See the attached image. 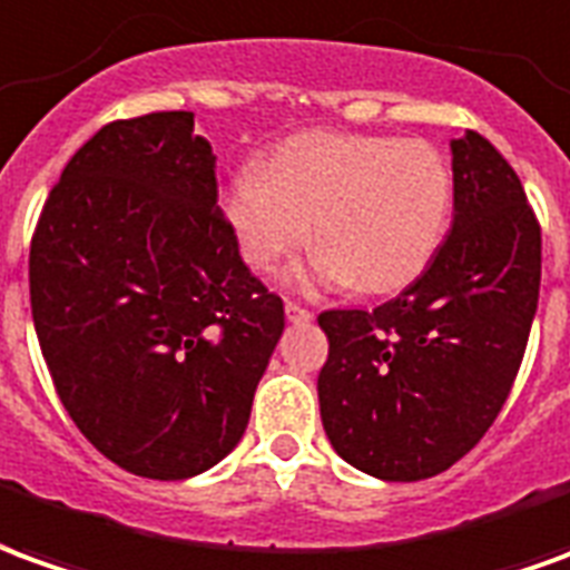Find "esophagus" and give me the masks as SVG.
<instances>
[{"label":"esophagus","mask_w":570,"mask_h":570,"mask_svg":"<svg viewBox=\"0 0 570 570\" xmlns=\"http://www.w3.org/2000/svg\"><path fill=\"white\" fill-rule=\"evenodd\" d=\"M285 316L292 318V322H309V318H313V313H309L306 306L294 304V301H285Z\"/></svg>","instance_id":"esophagus-1"}]
</instances>
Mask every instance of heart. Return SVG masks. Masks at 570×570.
<instances>
[{
    "label": "heart",
    "mask_w": 570,
    "mask_h": 570,
    "mask_svg": "<svg viewBox=\"0 0 570 570\" xmlns=\"http://www.w3.org/2000/svg\"><path fill=\"white\" fill-rule=\"evenodd\" d=\"M224 214L242 257L261 273L301 252L313 224L318 282L399 292L445 236L451 171L421 140L309 131L278 144L264 171L245 165Z\"/></svg>",
    "instance_id": "heart-1"
}]
</instances>
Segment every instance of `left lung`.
Returning a JSON list of instances; mask_svg holds the SVG:
<instances>
[{"instance_id":"obj_1","label":"left lung","mask_w":570,"mask_h":570,"mask_svg":"<svg viewBox=\"0 0 570 570\" xmlns=\"http://www.w3.org/2000/svg\"><path fill=\"white\" fill-rule=\"evenodd\" d=\"M454 224L405 292L325 309L318 407L331 445L386 482H421L479 445L522 365L540 294V224L512 165L451 140Z\"/></svg>"}]
</instances>
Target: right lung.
I'll use <instances>...</instances> for the list:
<instances>
[{
    "instance_id": "right-lung-1",
    "label": "right lung",
    "mask_w": 570,
    "mask_h": 570,
    "mask_svg": "<svg viewBox=\"0 0 570 570\" xmlns=\"http://www.w3.org/2000/svg\"><path fill=\"white\" fill-rule=\"evenodd\" d=\"M42 356L79 433L144 479H189L239 445L285 328L239 257L193 112L104 125L30 242Z\"/></svg>"
}]
</instances>
